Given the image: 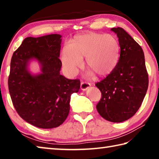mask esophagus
<instances>
[{"label":"esophagus","mask_w":159,"mask_h":159,"mask_svg":"<svg viewBox=\"0 0 159 159\" xmlns=\"http://www.w3.org/2000/svg\"><path fill=\"white\" fill-rule=\"evenodd\" d=\"M91 84L88 82H84L82 81L81 83H80V89L82 90H86L88 88H89L90 87Z\"/></svg>","instance_id":"1"}]
</instances>
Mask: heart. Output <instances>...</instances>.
Segmentation results:
<instances>
[{"instance_id": "obj_1", "label": "heart", "mask_w": 159, "mask_h": 159, "mask_svg": "<svg viewBox=\"0 0 159 159\" xmlns=\"http://www.w3.org/2000/svg\"><path fill=\"white\" fill-rule=\"evenodd\" d=\"M119 52V43L113 35L84 34L75 38L72 44L64 45L61 61L71 76L76 75L82 66L83 57H85L86 64L93 71L99 76H106L116 66Z\"/></svg>"}]
</instances>
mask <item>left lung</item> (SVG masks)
<instances>
[{"instance_id":"obj_1","label":"left lung","mask_w":159,"mask_h":159,"mask_svg":"<svg viewBox=\"0 0 159 159\" xmlns=\"http://www.w3.org/2000/svg\"><path fill=\"white\" fill-rule=\"evenodd\" d=\"M111 30L118 38L120 57L111 73L95 84L102 93L96 108L104 119L120 123L131 118L140 107L148 89L149 77L140 45L123 29Z\"/></svg>"}]
</instances>
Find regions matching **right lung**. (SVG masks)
I'll list each match as a JSON object with an SVG mask.
<instances>
[{
	"label": "right lung",
	"instance_id": "add662e5",
	"mask_svg": "<svg viewBox=\"0 0 159 159\" xmlns=\"http://www.w3.org/2000/svg\"><path fill=\"white\" fill-rule=\"evenodd\" d=\"M61 37L26 38L11 59L8 88L13 105L21 118L40 128L62 124L69 115L71 94L80 89L79 79L60 74ZM33 58L41 64V74L32 75L28 70Z\"/></svg>",
	"mask_w": 159,
	"mask_h": 159
}]
</instances>
